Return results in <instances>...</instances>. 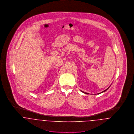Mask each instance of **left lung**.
Instances as JSON below:
<instances>
[{"instance_id": "1", "label": "left lung", "mask_w": 134, "mask_h": 134, "mask_svg": "<svg viewBox=\"0 0 134 134\" xmlns=\"http://www.w3.org/2000/svg\"><path fill=\"white\" fill-rule=\"evenodd\" d=\"M110 86H109V87H108V88L107 89H105V90H104V91H102V92H100V93H98L97 94H95V95H96V94H100V93H103V92H104L106 91H107V90H108V88H109L110 87ZM81 91L82 92H83V93H85V94H89V93H87V92H84V91H82V90H81Z\"/></svg>"}]
</instances>
